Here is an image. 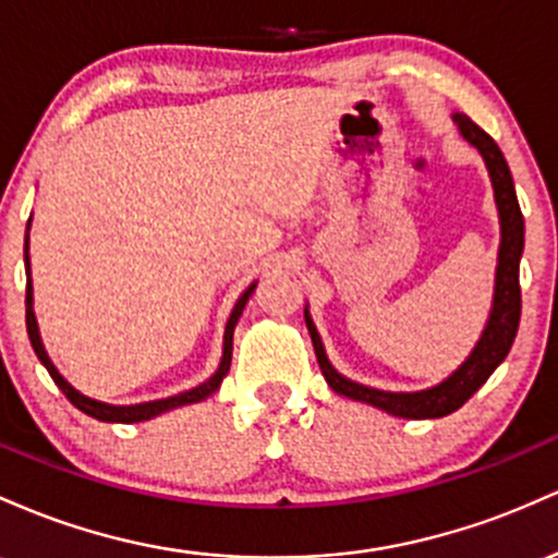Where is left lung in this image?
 I'll return each instance as SVG.
<instances>
[{
	"instance_id": "left-lung-1",
	"label": "left lung",
	"mask_w": 558,
	"mask_h": 558,
	"mask_svg": "<svg viewBox=\"0 0 558 558\" xmlns=\"http://www.w3.org/2000/svg\"><path fill=\"white\" fill-rule=\"evenodd\" d=\"M453 121L459 123L461 136L480 149L485 160L487 173H490L493 192H496L498 218H500V247H498V268H496V295H493V311L487 318V327L482 331L480 342L474 345L472 355L456 368L453 374L440 385L429 387L422 392H387L374 390V387L359 385V381L342 377L331 366L327 353H324L322 337L311 322V313L305 308V324H308L313 350H316L318 366H322L324 379L337 396L374 405V409L387 411V414L400 418H440L453 414L456 409L466 403L474 392L485 385L487 377L498 368V363L509 355L511 342H514L519 329V313H522V290H519V258L524 250V218L519 210L514 179H511L509 162L490 134H485L472 118L456 112Z\"/></svg>"
}]
</instances>
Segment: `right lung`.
<instances>
[{"label":"right lung","instance_id":"add662e5","mask_svg":"<svg viewBox=\"0 0 558 558\" xmlns=\"http://www.w3.org/2000/svg\"><path fill=\"white\" fill-rule=\"evenodd\" d=\"M255 284H250L245 292H242V298L236 300L234 311H231L229 322H227V331H223V359H221V366H218V372L213 374L208 381H203V385L192 387V390L186 392H179V396H171V398H162V400H153V403H140V405H110V403H99V400H92L86 396H81L76 387L68 385L65 379L60 377V372L54 368V363L49 361L47 350L41 345V337H39V327H36V316H34V287H31V263H28V236H26V327H28V340L31 345H34V353L39 355V361L44 363V368L49 372V377L54 379V385L60 387L62 396L71 400L73 405H76L78 411H84L86 416L92 418H99V422H118V424H134V422H147V418L153 416H160L166 414V411L171 409H179V405H190V403H197V400H205L208 396L221 387L223 377L229 374V366H231V340H234V327L236 322H240L242 311H245V303L253 295Z\"/></svg>","mask_w":558,"mask_h":558}]
</instances>
